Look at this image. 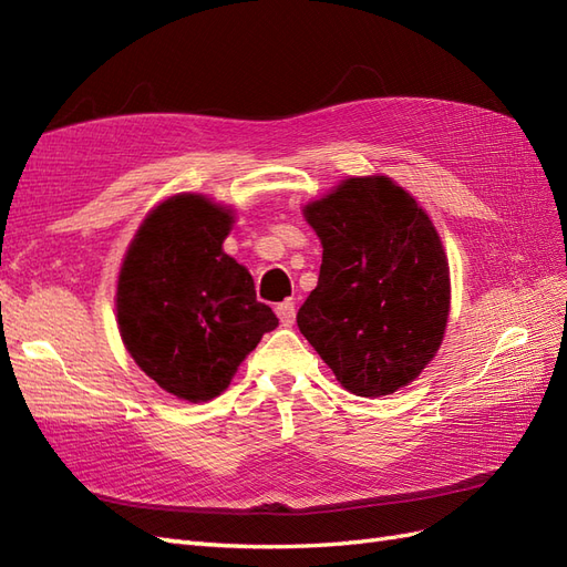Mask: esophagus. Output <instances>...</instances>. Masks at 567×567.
Returning <instances> with one entry per match:
<instances>
[{
  "label": "esophagus",
  "mask_w": 567,
  "mask_h": 567,
  "mask_svg": "<svg viewBox=\"0 0 567 567\" xmlns=\"http://www.w3.org/2000/svg\"><path fill=\"white\" fill-rule=\"evenodd\" d=\"M277 317L281 319L284 326H290L296 321V302L293 300H284L277 305Z\"/></svg>",
  "instance_id": "1"
}]
</instances>
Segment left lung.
Returning <instances> with one entry per match:
<instances>
[{"mask_svg": "<svg viewBox=\"0 0 567 567\" xmlns=\"http://www.w3.org/2000/svg\"><path fill=\"white\" fill-rule=\"evenodd\" d=\"M323 255L298 329L359 398L404 388L440 350L450 265L431 217L390 177H350L305 205Z\"/></svg>", "mask_w": 567, "mask_h": 567, "instance_id": "1", "label": "left lung"}]
</instances>
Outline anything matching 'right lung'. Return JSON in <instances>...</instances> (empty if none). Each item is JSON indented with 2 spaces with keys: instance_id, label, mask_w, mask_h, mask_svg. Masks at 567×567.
Here are the masks:
<instances>
[{
  "instance_id": "obj_1",
  "label": "right lung",
  "mask_w": 567,
  "mask_h": 567,
  "mask_svg": "<svg viewBox=\"0 0 567 567\" xmlns=\"http://www.w3.org/2000/svg\"><path fill=\"white\" fill-rule=\"evenodd\" d=\"M231 210L200 194L153 208L120 267L117 329L132 359L165 392L208 402L279 326L257 302L248 269L221 250Z\"/></svg>"
}]
</instances>
